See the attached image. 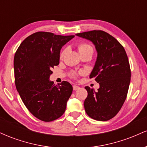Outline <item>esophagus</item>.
I'll return each mask as SVG.
<instances>
[{"label":"esophagus","instance_id":"1","mask_svg":"<svg viewBox=\"0 0 147 147\" xmlns=\"http://www.w3.org/2000/svg\"><path fill=\"white\" fill-rule=\"evenodd\" d=\"M78 89H79V87L78 86H76V85L73 86V90H78Z\"/></svg>","mask_w":147,"mask_h":147}]
</instances>
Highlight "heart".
<instances>
[{
    "instance_id": "obj_1",
    "label": "heart",
    "mask_w": 147,
    "mask_h": 147,
    "mask_svg": "<svg viewBox=\"0 0 147 147\" xmlns=\"http://www.w3.org/2000/svg\"><path fill=\"white\" fill-rule=\"evenodd\" d=\"M78 50L79 53L82 54L84 53V52H91V53H93V48L90 44H88V43H81L78 45ZM65 52H66V50H64L61 52V58H62L65 55ZM83 73V72L80 71L79 72H72L70 73V76L72 78H77V76L79 75H82Z\"/></svg>"
}]
</instances>
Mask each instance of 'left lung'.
Masks as SVG:
<instances>
[{
    "mask_svg": "<svg viewBox=\"0 0 147 147\" xmlns=\"http://www.w3.org/2000/svg\"><path fill=\"white\" fill-rule=\"evenodd\" d=\"M76 35L90 41L97 52L90 78H95L99 88L95 91L85 87L88 92L85 111L95 120H109L117 114L127 96L131 82L127 55L117 40L106 32L92 30Z\"/></svg>",
    "mask_w": 147,
    "mask_h": 147,
    "instance_id": "1",
    "label": "left lung"
}]
</instances>
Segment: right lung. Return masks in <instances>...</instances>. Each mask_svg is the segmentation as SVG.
Segmentation results:
<instances>
[{"label": "right lung", "instance_id": "1", "mask_svg": "<svg viewBox=\"0 0 147 147\" xmlns=\"http://www.w3.org/2000/svg\"><path fill=\"white\" fill-rule=\"evenodd\" d=\"M74 35L38 32L28 36L14 59L15 85L27 109L43 122H52L65 112L72 86L63 81L54 85L52 68L59 64L61 49Z\"/></svg>", "mask_w": 147, "mask_h": 147}]
</instances>
